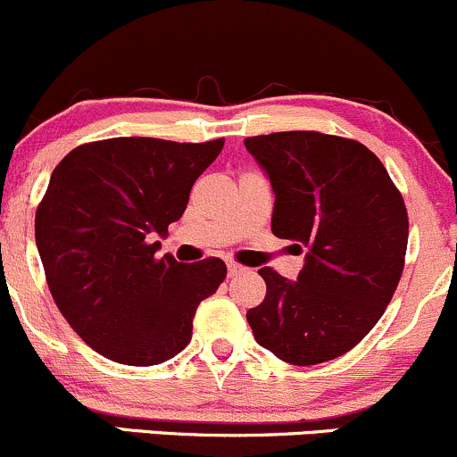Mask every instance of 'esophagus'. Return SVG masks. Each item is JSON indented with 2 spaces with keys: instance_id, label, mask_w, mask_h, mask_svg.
<instances>
[{
  "instance_id": "1",
  "label": "esophagus",
  "mask_w": 457,
  "mask_h": 457,
  "mask_svg": "<svg viewBox=\"0 0 457 457\" xmlns=\"http://www.w3.org/2000/svg\"><path fill=\"white\" fill-rule=\"evenodd\" d=\"M241 274H245V267L238 265V262H234V261H229L228 262V276H229V278H234V276H241Z\"/></svg>"
}]
</instances>
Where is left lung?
Returning a JSON list of instances; mask_svg holds the SVG:
<instances>
[{
  "label": "left lung",
  "instance_id": "obj_1",
  "mask_svg": "<svg viewBox=\"0 0 457 457\" xmlns=\"http://www.w3.org/2000/svg\"><path fill=\"white\" fill-rule=\"evenodd\" d=\"M245 147L276 195L271 232L307 250L298 280L258 270L267 294L247 322L289 365L334 361L370 334L398 287L409 238L403 195L353 139L294 130L247 137Z\"/></svg>",
  "mask_w": 457,
  "mask_h": 457
}]
</instances>
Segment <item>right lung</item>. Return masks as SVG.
Masks as SVG:
<instances>
[{"mask_svg": "<svg viewBox=\"0 0 457 457\" xmlns=\"http://www.w3.org/2000/svg\"><path fill=\"white\" fill-rule=\"evenodd\" d=\"M225 139L117 137L75 147L53 170L35 214L46 283L68 325L114 362L150 367L192 338L203 298L223 283L220 258L156 256L190 190Z\"/></svg>", "mask_w": 457, "mask_h": 457, "instance_id": "obj_1", "label": "right lung"}]
</instances>
